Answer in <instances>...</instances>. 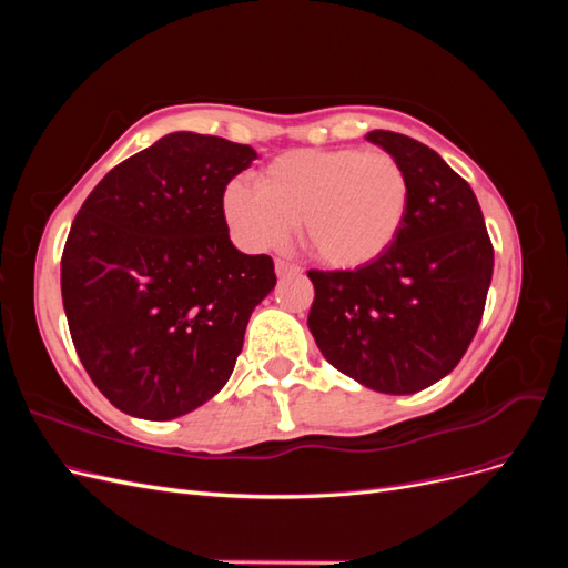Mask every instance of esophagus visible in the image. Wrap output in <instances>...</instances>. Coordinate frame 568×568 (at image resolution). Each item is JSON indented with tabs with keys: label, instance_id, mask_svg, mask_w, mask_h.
Instances as JSON below:
<instances>
[{
	"label": "esophagus",
	"instance_id": "1",
	"mask_svg": "<svg viewBox=\"0 0 568 568\" xmlns=\"http://www.w3.org/2000/svg\"><path fill=\"white\" fill-rule=\"evenodd\" d=\"M274 270H277V277H288V274H301V267L288 263V261H277L274 263Z\"/></svg>",
	"mask_w": 568,
	"mask_h": 568
}]
</instances>
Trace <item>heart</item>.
Segmentation results:
<instances>
[{
	"label": "heart",
	"instance_id": "obj_1",
	"mask_svg": "<svg viewBox=\"0 0 568 568\" xmlns=\"http://www.w3.org/2000/svg\"><path fill=\"white\" fill-rule=\"evenodd\" d=\"M409 205V180L388 151L353 146L294 149L272 159L255 186L230 182L222 211L253 251L282 246L301 222V239L332 270H359L395 244Z\"/></svg>",
	"mask_w": 568,
	"mask_h": 568
}]
</instances>
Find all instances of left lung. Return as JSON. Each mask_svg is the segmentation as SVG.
Wrapping results in <instances>:
<instances>
[{
	"mask_svg": "<svg viewBox=\"0 0 568 568\" xmlns=\"http://www.w3.org/2000/svg\"><path fill=\"white\" fill-rule=\"evenodd\" d=\"M405 168L409 205L395 244L359 270H311L307 326L329 363L372 390L407 395L450 374L484 317L493 244L471 186L434 149L374 130Z\"/></svg>",
	"mask_w": 568,
	"mask_h": 568,
	"instance_id": "obj_1",
	"label": "left lung"
}]
</instances>
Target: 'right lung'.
Wrapping results in <instances>:
<instances>
[{"label":"right lung","mask_w":568,"mask_h":568,"mask_svg":"<svg viewBox=\"0 0 568 568\" xmlns=\"http://www.w3.org/2000/svg\"><path fill=\"white\" fill-rule=\"evenodd\" d=\"M257 153L173 132L115 165L73 220L61 296L94 386L125 415L168 422L227 384L270 255L230 242L222 196Z\"/></svg>","instance_id":"1"}]
</instances>
